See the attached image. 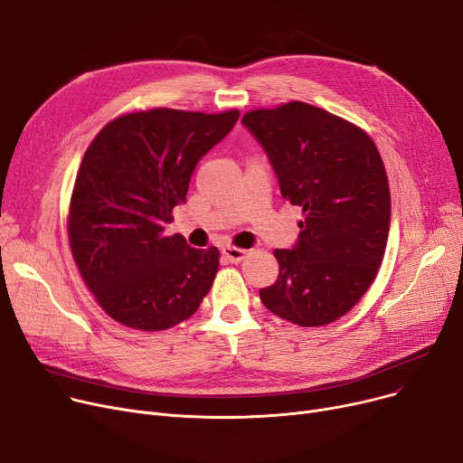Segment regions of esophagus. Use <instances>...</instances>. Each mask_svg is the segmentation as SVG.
Wrapping results in <instances>:
<instances>
[{"instance_id": "34e87169", "label": "esophagus", "mask_w": 463, "mask_h": 463, "mask_svg": "<svg viewBox=\"0 0 463 463\" xmlns=\"http://www.w3.org/2000/svg\"><path fill=\"white\" fill-rule=\"evenodd\" d=\"M222 254H224V258L230 260L232 263H239V261H243V260L247 258V250L237 249V247H224V249H222Z\"/></svg>"}]
</instances>
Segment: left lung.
I'll return each mask as SVG.
<instances>
[{
    "mask_svg": "<svg viewBox=\"0 0 463 463\" xmlns=\"http://www.w3.org/2000/svg\"><path fill=\"white\" fill-rule=\"evenodd\" d=\"M243 126L266 150L280 194L301 207L292 249H277L279 277L261 303L303 327L346 315L375 280L390 230V188L371 137L320 107L256 109Z\"/></svg>",
    "mask_w": 463,
    "mask_h": 463,
    "instance_id": "left-lung-1",
    "label": "left lung"
}]
</instances>
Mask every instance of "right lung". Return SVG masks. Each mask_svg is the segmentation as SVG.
<instances>
[{"label": "right lung", "mask_w": 463, "mask_h": 463, "mask_svg": "<svg viewBox=\"0 0 463 463\" xmlns=\"http://www.w3.org/2000/svg\"><path fill=\"white\" fill-rule=\"evenodd\" d=\"M239 111L150 109L109 122L86 148L70 205V245L84 284L117 322L160 332L192 317L213 286L218 249L167 237L192 173Z\"/></svg>", "instance_id": "add662e5"}]
</instances>
